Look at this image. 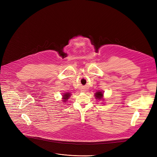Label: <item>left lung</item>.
<instances>
[{
    "label": "left lung",
    "mask_w": 157,
    "mask_h": 157,
    "mask_svg": "<svg viewBox=\"0 0 157 157\" xmlns=\"http://www.w3.org/2000/svg\"><path fill=\"white\" fill-rule=\"evenodd\" d=\"M102 96H103V94L101 92H98L95 94V97L97 98H102Z\"/></svg>",
    "instance_id": "left-lung-1"
}]
</instances>
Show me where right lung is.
<instances>
[{
    "label": "right lung",
    "mask_w": 157,
    "mask_h": 157,
    "mask_svg": "<svg viewBox=\"0 0 157 157\" xmlns=\"http://www.w3.org/2000/svg\"><path fill=\"white\" fill-rule=\"evenodd\" d=\"M70 97V94L69 93H67V94H65L63 95V102H65L66 101H67L68 99V98Z\"/></svg>",
    "instance_id": "obj_1"
}]
</instances>
